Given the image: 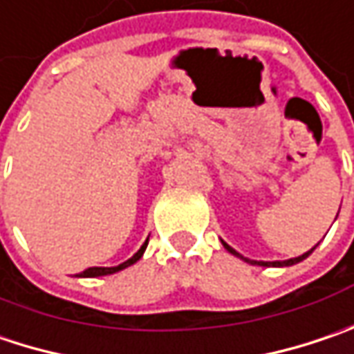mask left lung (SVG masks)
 I'll list each match as a JSON object with an SVG mask.
<instances>
[{"mask_svg": "<svg viewBox=\"0 0 354 354\" xmlns=\"http://www.w3.org/2000/svg\"><path fill=\"white\" fill-rule=\"evenodd\" d=\"M222 246H224V248H226V250H228L230 254L239 257L240 260H244V262H248V264H259V266H292V264H297V262H301V260L306 259V257H308V254H310V252H313V250L317 248V246H315V248H310L308 252H304V254H301V257H297V259L274 260V262H264V260H250V259H246V257H242V254H240V252H236V250H234L232 246H228V244H226L224 240H222Z\"/></svg>", "mask_w": 354, "mask_h": 354, "instance_id": "obj_1", "label": "left lung"}]
</instances>
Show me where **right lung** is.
Here are the masks:
<instances>
[{"mask_svg": "<svg viewBox=\"0 0 354 354\" xmlns=\"http://www.w3.org/2000/svg\"><path fill=\"white\" fill-rule=\"evenodd\" d=\"M146 246H148V240L140 246V250L136 252L132 259H128L126 262H122V264H118V266H94V268H88V270H84L80 277H86V279H95V277H106V274H114V272H120V270H124V268H128V266H132L134 262L142 259V254H144V250H146Z\"/></svg>", "mask_w": 354, "mask_h": 354, "instance_id": "right-lung-1", "label": "right lung"}]
</instances>
